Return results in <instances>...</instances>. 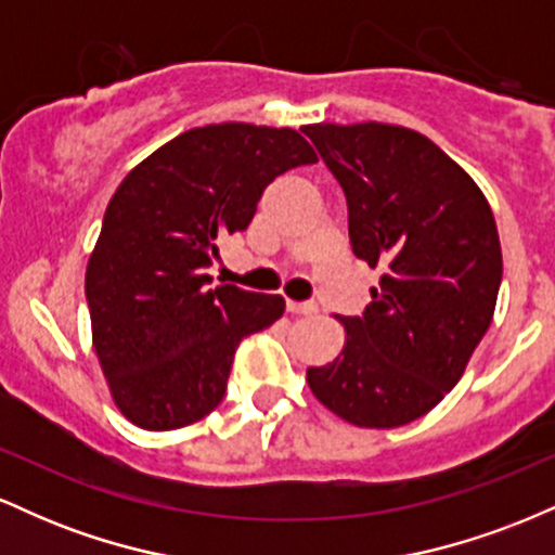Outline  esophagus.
Here are the masks:
<instances>
[{
	"mask_svg": "<svg viewBox=\"0 0 555 555\" xmlns=\"http://www.w3.org/2000/svg\"><path fill=\"white\" fill-rule=\"evenodd\" d=\"M286 310L297 315H315L318 305L315 302H295V299H286Z\"/></svg>",
	"mask_w": 555,
	"mask_h": 555,
	"instance_id": "1",
	"label": "esophagus"
}]
</instances>
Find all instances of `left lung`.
<instances>
[{
	"label": "left lung",
	"mask_w": 555,
	"mask_h": 555,
	"mask_svg": "<svg viewBox=\"0 0 555 555\" xmlns=\"http://www.w3.org/2000/svg\"><path fill=\"white\" fill-rule=\"evenodd\" d=\"M347 195L352 253L384 269L365 313L341 318L339 358L308 367L323 406L358 428H399L460 384L493 321L503 260L486 195L410 127L308 125Z\"/></svg>",
	"instance_id": "obj_1"
}]
</instances>
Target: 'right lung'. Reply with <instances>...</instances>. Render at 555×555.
Listing matches in <instances>:
<instances>
[{
  "instance_id": "right-lung-1",
  "label": "right lung",
  "mask_w": 555,
  "mask_h": 555,
  "mask_svg": "<svg viewBox=\"0 0 555 555\" xmlns=\"http://www.w3.org/2000/svg\"><path fill=\"white\" fill-rule=\"evenodd\" d=\"M289 127L221 122L182 132L125 177L86 269L93 349L132 425L175 430L224 399L234 349L284 315L279 295L211 286L219 240L242 232L263 190L315 164Z\"/></svg>"
}]
</instances>
